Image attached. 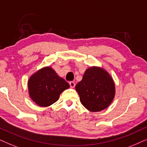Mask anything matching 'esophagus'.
Returning a JSON list of instances; mask_svg holds the SVG:
<instances>
[{
	"instance_id": "1",
	"label": "esophagus",
	"mask_w": 147,
	"mask_h": 147,
	"mask_svg": "<svg viewBox=\"0 0 147 147\" xmlns=\"http://www.w3.org/2000/svg\"><path fill=\"white\" fill-rule=\"evenodd\" d=\"M69 85L71 88H74L75 87V82H73V81H70L69 83Z\"/></svg>"
}]
</instances>
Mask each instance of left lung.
Here are the masks:
<instances>
[{
    "instance_id": "left-lung-1",
    "label": "left lung",
    "mask_w": 147,
    "mask_h": 147,
    "mask_svg": "<svg viewBox=\"0 0 147 147\" xmlns=\"http://www.w3.org/2000/svg\"><path fill=\"white\" fill-rule=\"evenodd\" d=\"M75 88L83 106L93 112L107 108L115 96L113 79L106 70L96 66L85 70Z\"/></svg>"
}]
</instances>
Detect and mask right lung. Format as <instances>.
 I'll return each mask as SVG.
<instances>
[{"instance_id": "right-lung-1", "label": "right lung", "mask_w": 147, "mask_h": 147, "mask_svg": "<svg viewBox=\"0 0 147 147\" xmlns=\"http://www.w3.org/2000/svg\"><path fill=\"white\" fill-rule=\"evenodd\" d=\"M69 87V84L49 66L39 70L28 81L29 96L41 107L53 104L59 98L60 93Z\"/></svg>"}]
</instances>
